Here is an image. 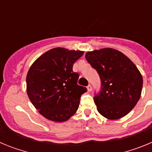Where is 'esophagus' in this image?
Returning <instances> with one entry per match:
<instances>
[{
    "label": "esophagus",
    "mask_w": 152,
    "mask_h": 152,
    "mask_svg": "<svg viewBox=\"0 0 152 152\" xmlns=\"http://www.w3.org/2000/svg\"><path fill=\"white\" fill-rule=\"evenodd\" d=\"M87 89H88V92H91V91H92V87H91V84H89V85L87 87Z\"/></svg>",
    "instance_id": "34e87169"
}]
</instances>
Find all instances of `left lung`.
<instances>
[{
  "instance_id": "left-lung-1",
  "label": "left lung",
  "mask_w": 152,
  "mask_h": 152,
  "mask_svg": "<svg viewBox=\"0 0 152 152\" xmlns=\"http://www.w3.org/2000/svg\"><path fill=\"white\" fill-rule=\"evenodd\" d=\"M85 58L101 80V91L94 97L98 112L112 120L127 115L142 94L143 80L135 64L111 48L88 52Z\"/></svg>"
}]
</instances>
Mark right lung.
Listing matches in <instances>:
<instances>
[{"label":"right lung","instance_id":"add662e5","mask_svg":"<svg viewBox=\"0 0 152 152\" xmlns=\"http://www.w3.org/2000/svg\"><path fill=\"white\" fill-rule=\"evenodd\" d=\"M82 51L54 48L31 65L26 75V92L42 116L51 121L64 122L76 113L80 96L87 88L77 84L79 75L72 68Z\"/></svg>","mask_w":152,"mask_h":152}]
</instances>
